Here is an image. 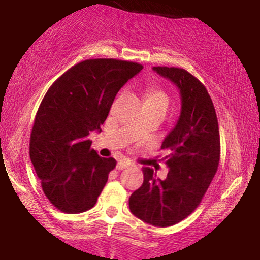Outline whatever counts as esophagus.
<instances>
[{
  "mask_svg": "<svg viewBox=\"0 0 260 260\" xmlns=\"http://www.w3.org/2000/svg\"><path fill=\"white\" fill-rule=\"evenodd\" d=\"M131 166V162H129V161H119L118 163H117V167L116 168L118 169V170H123V169H125V168H129V167Z\"/></svg>",
  "mask_w": 260,
  "mask_h": 260,
  "instance_id": "esophagus-1",
  "label": "esophagus"
}]
</instances>
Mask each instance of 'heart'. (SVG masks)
Segmentation results:
<instances>
[{
  "mask_svg": "<svg viewBox=\"0 0 260 260\" xmlns=\"http://www.w3.org/2000/svg\"><path fill=\"white\" fill-rule=\"evenodd\" d=\"M168 95L165 91L158 90V88H150L147 91L145 95V104H159V105H168Z\"/></svg>",
  "mask_w": 260,
  "mask_h": 260,
  "instance_id": "obj_1",
  "label": "heart"
}]
</instances>
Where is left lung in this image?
Wrapping results in <instances>:
<instances>
[{
    "label": "left lung",
    "mask_w": 260,
    "mask_h": 260,
    "mask_svg": "<svg viewBox=\"0 0 260 260\" xmlns=\"http://www.w3.org/2000/svg\"><path fill=\"white\" fill-rule=\"evenodd\" d=\"M156 73L180 90L181 113L161 145L169 168L166 180L143 168L144 180L129 199L134 215L157 227L182 221L200 205L220 161V135L214 105L200 80L179 67L156 66Z\"/></svg>",
    "instance_id": "left-lung-1"
}]
</instances>
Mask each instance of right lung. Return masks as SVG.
<instances>
[{"label":"right lung","mask_w":260,"mask_h":260,"mask_svg":"<svg viewBox=\"0 0 260 260\" xmlns=\"http://www.w3.org/2000/svg\"><path fill=\"white\" fill-rule=\"evenodd\" d=\"M142 69L125 60H84L45 94L31 129L29 156L42 190L59 211L83 213L97 202L117 162L101 157L87 136L102 131L116 94Z\"/></svg>","instance_id":"add662e5"}]
</instances>
